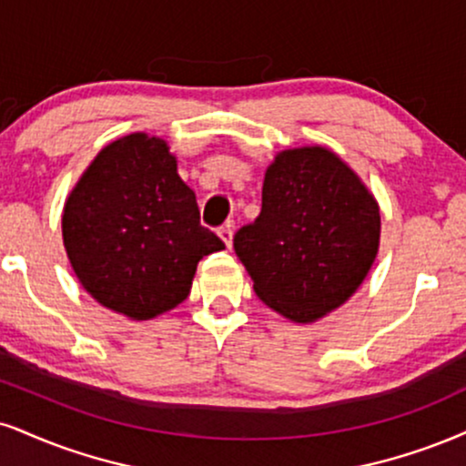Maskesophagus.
I'll list each match as a JSON object with an SVG mask.
<instances>
[{
	"instance_id": "34e87169",
	"label": "esophagus",
	"mask_w": 466,
	"mask_h": 466,
	"mask_svg": "<svg viewBox=\"0 0 466 466\" xmlns=\"http://www.w3.org/2000/svg\"><path fill=\"white\" fill-rule=\"evenodd\" d=\"M218 235H220L224 246H227V248H231V246H233V228L231 227H222L220 231H218Z\"/></svg>"
}]
</instances>
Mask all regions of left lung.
<instances>
[{"instance_id":"1","label":"left lung","mask_w":466,"mask_h":466,"mask_svg":"<svg viewBox=\"0 0 466 466\" xmlns=\"http://www.w3.org/2000/svg\"><path fill=\"white\" fill-rule=\"evenodd\" d=\"M380 244V209L365 183L324 147L287 148L268 166L261 214L233 238L252 289L309 324L359 289Z\"/></svg>"}]
</instances>
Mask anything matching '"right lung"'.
Returning a JSON list of instances; mask_svg holds the SVG:
<instances>
[{
  "instance_id": "1",
  "label": "right lung",
  "mask_w": 466,
  "mask_h": 466,
  "mask_svg": "<svg viewBox=\"0 0 466 466\" xmlns=\"http://www.w3.org/2000/svg\"><path fill=\"white\" fill-rule=\"evenodd\" d=\"M68 261L84 289L131 319L170 311L205 255L224 248L200 224L197 197L159 137L131 134L93 159L62 214Z\"/></svg>"
}]
</instances>
